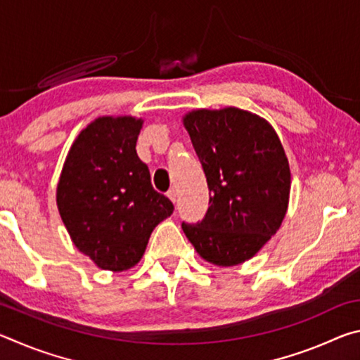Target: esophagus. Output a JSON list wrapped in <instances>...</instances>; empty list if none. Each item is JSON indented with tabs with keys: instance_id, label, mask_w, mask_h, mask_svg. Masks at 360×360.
Instances as JSON below:
<instances>
[{
	"instance_id": "obj_1",
	"label": "esophagus",
	"mask_w": 360,
	"mask_h": 360,
	"mask_svg": "<svg viewBox=\"0 0 360 360\" xmlns=\"http://www.w3.org/2000/svg\"><path fill=\"white\" fill-rule=\"evenodd\" d=\"M167 197H168L169 200H172L173 203H176V200H178V193H176L174 188H169L168 193H167Z\"/></svg>"
}]
</instances>
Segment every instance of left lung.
<instances>
[{
    "mask_svg": "<svg viewBox=\"0 0 360 360\" xmlns=\"http://www.w3.org/2000/svg\"><path fill=\"white\" fill-rule=\"evenodd\" d=\"M210 188L197 225L182 224L203 260L235 266L252 259L281 227L289 208L290 168L270 122L245 109H192L182 115Z\"/></svg>",
    "mask_w": 360,
    "mask_h": 360,
    "instance_id": "obj_1",
    "label": "left lung"
}]
</instances>
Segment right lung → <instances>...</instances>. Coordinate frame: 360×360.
<instances>
[{
	"label": "right lung",
	"mask_w": 360,
	"mask_h": 360,
	"mask_svg": "<svg viewBox=\"0 0 360 360\" xmlns=\"http://www.w3.org/2000/svg\"><path fill=\"white\" fill-rule=\"evenodd\" d=\"M143 124L133 115L92 120L72 141L58 178L60 217L75 246L101 270L135 266L152 230L174 210L136 154Z\"/></svg>",
	"instance_id": "1"
}]
</instances>
